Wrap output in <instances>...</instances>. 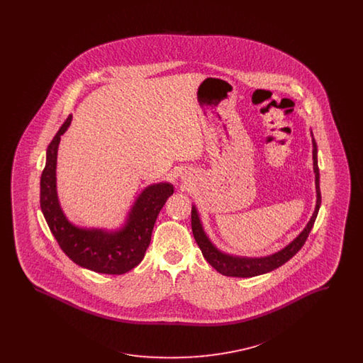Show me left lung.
I'll return each mask as SVG.
<instances>
[{
  "label": "left lung",
  "mask_w": 363,
  "mask_h": 363,
  "mask_svg": "<svg viewBox=\"0 0 363 363\" xmlns=\"http://www.w3.org/2000/svg\"><path fill=\"white\" fill-rule=\"evenodd\" d=\"M311 143H313V170L315 175V193H317V201L315 208L311 215V220L308 222L306 227L299 233L296 238H294L287 246H284L281 250H279L274 255L265 256V257H241V256H233L219 250L212 241L209 240L207 233L204 231V227L201 223L200 215L196 206H191V231L193 237L197 242L204 259L222 275L233 277H259L262 274L271 272L281 267L284 262L295 256L301 247L305 245L311 234L313 225L315 222L318 209L321 206V191H320V172H318V163H317V144L311 133Z\"/></svg>",
  "instance_id": "8db88e82"
}]
</instances>
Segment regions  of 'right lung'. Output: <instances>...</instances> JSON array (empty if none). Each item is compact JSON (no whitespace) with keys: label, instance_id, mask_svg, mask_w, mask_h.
<instances>
[{"label":"right lung","instance_id":"1","mask_svg":"<svg viewBox=\"0 0 363 363\" xmlns=\"http://www.w3.org/2000/svg\"><path fill=\"white\" fill-rule=\"evenodd\" d=\"M72 116L62 123L46 151L40 177V208L62 252L77 265L98 274L122 275L144 259L160 209L174 193L169 182L147 186L138 194L126 220L118 230L86 228L65 216L57 194V152L61 136L68 130Z\"/></svg>","mask_w":363,"mask_h":363}]
</instances>
